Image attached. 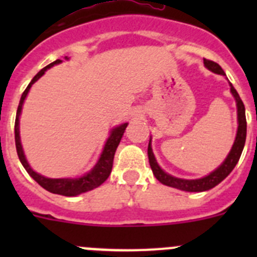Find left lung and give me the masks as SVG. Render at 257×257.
Masks as SVG:
<instances>
[{
	"instance_id": "1",
	"label": "left lung",
	"mask_w": 257,
	"mask_h": 257,
	"mask_svg": "<svg viewBox=\"0 0 257 257\" xmlns=\"http://www.w3.org/2000/svg\"><path fill=\"white\" fill-rule=\"evenodd\" d=\"M203 63H205L206 67L213 72V73L217 74H225L224 70L221 69L217 63L212 60H208V59H203ZM230 91L231 94L234 95L235 101H237V108H238V131L237 136H235V142L233 144V148H231L230 153L228 154L226 160L222 162V165L220 166L219 169H216L213 172H211L210 175L205 176L202 179H197V180H184V179H178L174 178L171 175L166 174L165 171H162L160 166L157 165V161L154 158V154L152 152L151 143L148 145V158H149V165H151V169L153 171L154 176L160 183L165 184L167 187L176 188V189L185 190V192H205V190L211 189V188L216 187L217 184L221 183L224 179L233 171V169L235 167L237 162L239 161V157L243 151L244 143H246V134H247V122H246V113H244V104L243 101L240 100L239 95H238L237 90L233 87V85L230 83Z\"/></svg>"
}]
</instances>
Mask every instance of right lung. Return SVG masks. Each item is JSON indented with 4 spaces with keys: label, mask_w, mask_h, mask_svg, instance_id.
Wrapping results in <instances>:
<instances>
[{
    "label": "right lung",
    "mask_w": 257,
    "mask_h": 257,
    "mask_svg": "<svg viewBox=\"0 0 257 257\" xmlns=\"http://www.w3.org/2000/svg\"><path fill=\"white\" fill-rule=\"evenodd\" d=\"M61 60H55L51 64L46 65L44 69H41L33 79L31 81V83L28 85V87L24 90L22 95V99H20L19 106H18L17 110V118H15V145H17V152H18V157H19L20 162L22 165L24 166V169L27 170L29 175H31L32 178L35 179L38 184H40L41 187L44 188V189L49 190V192L54 193V194H60V196H67V197H74L78 196L81 193L88 192V190H92L95 188L100 187L101 184L108 179V176L112 172V167H113V158H114V153L115 149H117L118 144L121 142L122 135H123L124 130H126L127 123L121 124V126L115 127L114 130L112 131L110 136H109V139L106 140V144L104 147V151L101 153L100 160L99 162L96 163L94 169L91 171L86 174L85 176L79 179H49L45 178L42 175L37 174L33 170L31 169V166L28 165L26 160V156L23 153V148L22 144H20V136H19V115L20 112H22V105L23 101L26 99L27 94H28L29 88L33 83L40 78L42 74L49 69L50 67H52L54 64H59Z\"/></svg>",
    "instance_id": "1"
}]
</instances>
